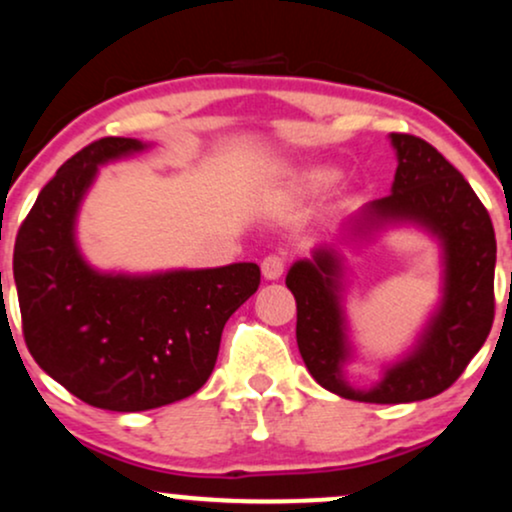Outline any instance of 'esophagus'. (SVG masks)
Listing matches in <instances>:
<instances>
[{
	"mask_svg": "<svg viewBox=\"0 0 512 512\" xmlns=\"http://www.w3.org/2000/svg\"><path fill=\"white\" fill-rule=\"evenodd\" d=\"M283 269H286V257H283V255H269V257H264V262H262V276H264V279H267V281L281 279Z\"/></svg>",
	"mask_w": 512,
	"mask_h": 512,
	"instance_id": "obj_1",
	"label": "esophagus"
}]
</instances>
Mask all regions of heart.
Segmentation results:
<instances>
[{
  "label": "heart",
  "mask_w": 512,
  "mask_h": 512,
  "mask_svg": "<svg viewBox=\"0 0 512 512\" xmlns=\"http://www.w3.org/2000/svg\"><path fill=\"white\" fill-rule=\"evenodd\" d=\"M331 171L324 166H310V169H300L291 174V190L298 195H312L322 190L331 181Z\"/></svg>",
  "instance_id": "obj_1"
}]
</instances>
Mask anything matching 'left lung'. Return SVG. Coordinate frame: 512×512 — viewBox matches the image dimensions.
<instances>
[{
  "instance_id": "obj_1",
  "label": "left lung",
  "mask_w": 512,
  "mask_h": 512,
  "mask_svg": "<svg viewBox=\"0 0 512 512\" xmlns=\"http://www.w3.org/2000/svg\"><path fill=\"white\" fill-rule=\"evenodd\" d=\"M391 145L398 157L391 195L362 207L353 231L367 236L386 224H417L441 243L443 295L415 348L386 367L372 389H353L343 377L350 343L341 257L317 248L312 260H298L286 276L298 305L295 338L317 384L341 398L384 405L439 396L465 372L494 324L496 269L491 217L463 174L415 135L391 133Z\"/></svg>"
}]
</instances>
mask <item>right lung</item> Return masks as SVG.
<instances>
[{
	"instance_id": "right-lung-1",
	"label": "right lung",
	"mask_w": 512,
	"mask_h": 512,
	"mask_svg": "<svg viewBox=\"0 0 512 512\" xmlns=\"http://www.w3.org/2000/svg\"><path fill=\"white\" fill-rule=\"evenodd\" d=\"M145 147L135 138L83 147L40 190L14 248L30 355L83 403L114 412L162 408L202 389L224 324L260 286L255 262L135 276L83 260L76 217L97 166Z\"/></svg>"
}]
</instances>
